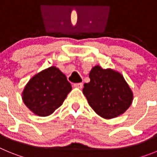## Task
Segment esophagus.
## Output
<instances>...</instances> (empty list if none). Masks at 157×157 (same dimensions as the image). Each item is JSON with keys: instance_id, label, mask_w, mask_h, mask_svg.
I'll use <instances>...</instances> for the list:
<instances>
[{"instance_id": "34e87169", "label": "esophagus", "mask_w": 157, "mask_h": 157, "mask_svg": "<svg viewBox=\"0 0 157 157\" xmlns=\"http://www.w3.org/2000/svg\"><path fill=\"white\" fill-rule=\"evenodd\" d=\"M83 86V83L82 82H79V83H75L74 84V87H75V88H78V89H82Z\"/></svg>"}]
</instances>
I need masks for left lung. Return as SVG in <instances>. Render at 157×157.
<instances>
[{
    "instance_id": "8db88e82",
    "label": "left lung",
    "mask_w": 157,
    "mask_h": 157,
    "mask_svg": "<svg viewBox=\"0 0 157 157\" xmlns=\"http://www.w3.org/2000/svg\"><path fill=\"white\" fill-rule=\"evenodd\" d=\"M90 82L82 90L90 106L101 118L110 120L123 114L134 98L131 89L123 75L112 68L93 67Z\"/></svg>"
}]
</instances>
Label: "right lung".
Returning <instances> with one entry per match:
<instances>
[{
  "mask_svg": "<svg viewBox=\"0 0 157 157\" xmlns=\"http://www.w3.org/2000/svg\"><path fill=\"white\" fill-rule=\"evenodd\" d=\"M71 90L66 75L56 66H52L29 80L22 92V99L34 115L45 117L61 106Z\"/></svg>",
  "mask_w": 157,
  "mask_h": 157,
  "instance_id": "right-lung-1",
  "label": "right lung"
}]
</instances>
